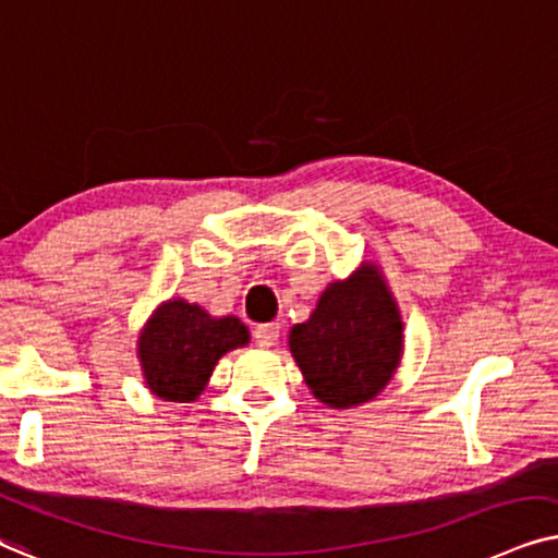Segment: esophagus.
I'll return each mask as SVG.
<instances>
[{"label":"esophagus","instance_id":"esophagus-1","mask_svg":"<svg viewBox=\"0 0 558 558\" xmlns=\"http://www.w3.org/2000/svg\"><path fill=\"white\" fill-rule=\"evenodd\" d=\"M252 337H255L259 347H272L280 337V326L278 324H259V326H255V331H252Z\"/></svg>","mask_w":558,"mask_h":558}]
</instances>
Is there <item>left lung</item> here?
I'll list each match as a JSON object with an SVG mask.
<instances>
[{
    "label": "left lung",
    "mask_w": 558,
    "mask_h": 558,
    "mask_svg": "<svg viewBox=\"0 0 558 558\" xmlns=\"http://www.w3.org/2000/svg\"><path fill=\"white\" fill-rule=\"evenodd\" d=\"M311 392L329 408L373 400L403 356V322L380 267L365 263L329 283L308 322L288 337Z\"/></svg>",
    "instance_id": "obj_1"
}]
</instances>
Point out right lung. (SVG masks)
I'll return each instance as SVG.
<instances>
[{
	"instance_id": "obj_1",
	"label": "right lung",
	"mask_w": 558,
	"mask_h": 558,
	"mask_svg": "<svg viewBox=\"0 0 558 558\" xmlns=\"http://www.w3.org/2000/svg\"><path fill=\"white\" fill-rule=\"evenodd\" d=\"M250 331L240 318H214L181 299L155 308L137 341L147 388L162 400L189 403L202 396L217 362L244 347Z\"/></svg>"
}]
</instances>
